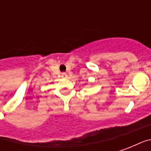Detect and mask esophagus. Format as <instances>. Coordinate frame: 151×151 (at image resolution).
Instances as JSON below:
<instances>
[{
	"label": "esophagus",
	"mask_w": 151,
	"mask_h": 151,
	"mask_svg": "<svg viewBox=\"0 0 151 151\" xmlns=\"http://www.w3.org/2000/svg\"><path fill=\"white\" fill-rule=\"evenodd\" d=\"M61 78H68L67 73H61Z\"/></svg>",
	"instance_id": "1"
}]
</instances>
